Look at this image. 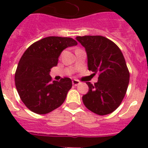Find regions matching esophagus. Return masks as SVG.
Listing matches in <instances>:
<instances>
[{"label": "esophagus", "mask_w": 148, "mask_h": 148, "mask_svg": "<svg viewBox=\"0 0 148 148\" xmlns=\"http://www.w3.org/2000/svg\"><path fill=\"white\" fill-rule=\"evenodd\" d=\"M79 83H80V82L78 80H76V79H74V80L72 81V84H73L74 86H77Z\"/></svg>", "instance_id": "esophagus-1"}]
</instances>
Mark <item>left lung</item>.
Masks as SVG:
<instances>
[{
	"label": "left lung",
	"mask_w": 148,
	"mask_h": 148,
	"mask_svg": "<svg viewBox=\"0 0 148 148\" xmlns=\"http://www.w3.org/2000/svg\"><path fill=\"white\" fill-rule=\"evenodd\" d=\"M76 39L86 48L89 70L98 74L97 82H86L89 91L82 101L96 114H109L120 106L129 83L124 55L116 43L101 36H77Z\"/></svg>",
	"instance_id": "left-lung-1"
}]
</instances>
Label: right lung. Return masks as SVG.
Returning <instances> with one entry per match:
<instances>
[{
	"label": "right lung",
	"mask_w": 148,
	"mask_h": 148,
	"mask_svg": "<svg viewBox=\"0 0 148 148\" xmlns=\"http://www.w3.org/2000/svg\"><path fill=\"white\" fill-rule=\"evenodd\" d=\"M77 42L69 37L49 36L35 42L20 59L15 84L21 101L37 114H47L64 102L72 87L69 77L52 81L50 71L58 64L61 52Z\"/></svg>",
	"instance_id": "obj_1"
}]
</instances>
